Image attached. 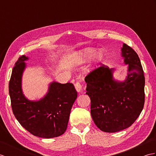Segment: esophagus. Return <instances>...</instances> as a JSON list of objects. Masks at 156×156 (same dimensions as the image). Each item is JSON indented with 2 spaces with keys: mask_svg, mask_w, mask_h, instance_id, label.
Masks as SVG:
<instances>
[{
  "mask_svg": "<svg viewBox=\"0 0 156 156\" xmlns=\"http://www.w3.org/2000/svg\"><path fill=\"white\" fill-rule=\"evenodd\" d=\"M75 88L77 92H80L82 90V84L80 82H76L75 84Z\"/></svg>",
  "mask_w": 156,
  "mask_h": 156,
  "instance_id": "1",
  "label": "esophagus"
}]
</instances>
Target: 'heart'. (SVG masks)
Masks as SVG:
<instances>
[{"mask_svg": "<svg viewBox=\"0 0 156 156\" xmlns=\"http://www.w3.org/2000/svg\"><path fill=\"white\" fill-rule=\"evenodd\" d=\"M96 54H97V51L95 49L88 48L84 49L83 51L79 53L77 56H76V58H77L78 62H85L93 58ZM102 58H103V53L102 51H99L97 55H96V60L97 62L101 61Z\"/></svg>", "mask_w": 156, "mask_h": 156, "instance_id": "1", "label": "heart"}]
</instances>
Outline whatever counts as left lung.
Wrapping results in <instances>:
<instances>
[{
  "mask_svg": "<svg viewBox=\"0 0 156 156\" xmlns=\"http://www.w3.org/2000/svg\"><path fill=\"white\" fill-rule=\"evenodd\" d=\"M129 65L128 76L122 82L112 78V69L102 64L86 76V94L90 98V113L101 131L115 133L127 129L136 121L145 102V77L140 58L130 46L121 49Z\"/></svg>",
  "mask_w": 156,
  "mask_h": 156,
  "instance_id": "8db88e82",
  "label": "left lung"
}]
</instances>
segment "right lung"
Here are the masks:
<instances>
[{"mask_svg": "<svg viewBox=\"0 0 156 156\" xmlns=\"http://www.w3.org/2000/svg\"><path fill=\"white\" fill-rule=\"evenodd\" d=\"M21 55L15 63L9 84L11 107L15 118L23 127L35 136L53 138L64 133L77 92L72 83L52 82L45 97L39 101H30L23 94L21 77L25 68Z\"/></svg>", "mask_w": 156, "mask_h": 156, "instance_id": "add662e5", "label": "right lung"}]
</instances>
